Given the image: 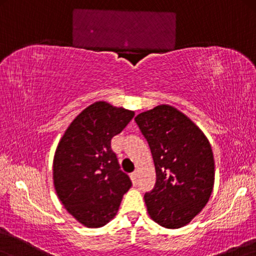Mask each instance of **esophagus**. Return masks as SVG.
<instances>
[{
    "label": "esophagus",
    "instance_id": "1",
    "mask_svg": "<svg viewBox=\"0 0 256 256\" xmlns=\"http://www.w3.org/2000/svg\"><path fill=\"white\" fill-rule=\"evenodd\" d=\"M131 176V180H132L133 184H136V182H138V176H139V172H138V171L132 172V173H131V176Z\"/></svg>",
    "mask_w": 256,
    "mask_h": 256
}]
</instances>
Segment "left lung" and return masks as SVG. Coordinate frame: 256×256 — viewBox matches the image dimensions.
<instances>
[{
  "label": "left lung",
  "instance_id": "obj_1",
  "mask_svg": "<svg viewBox=\"0 0 256 256\" xmlns=\"http://www.w3.org/2000/svg\"><path fill=\"white\" fill-rule=\"evenodd\" d=\"M152 150L156 184L144 194L150 218L164 228L186 226L212 194L214 160L208 138L171 106H157L136 117Z\"/></svg>",
  "mask_w": 256,
  "mask_h": 256
}]
</instances>
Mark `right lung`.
<instances>
[{"mask_svg": "<svg viewBox=\"0 0 256 256\" xmlns=\"http://www.w3.org/2000/svg\"><path fill=\"white\" fill-rule=\"evenodd\" d=\"M133 116L131 110L98 101L72 120L56 147V194L68 212L88 228L110 221L132 186L112 152V139Z\"/></svg>", "mask_w": 256, "mask_h": 256, "instance_id": "obj_1", "label": "right lung"}]
</instances>
